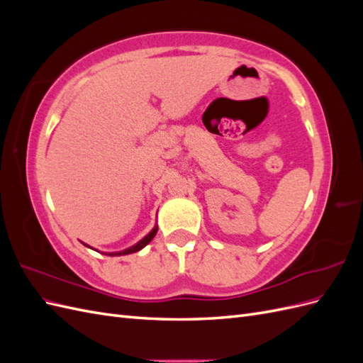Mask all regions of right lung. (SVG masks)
Wrapping results in <instances>:
<instances>
[{"mask_svg":"<svg viewBox=\"0 0 363 363\" xmlns=\"http://www.w3.org/2000/svg\"><path fill=\"white\" fill-rule=\"evenodd\" d=\"M156 233H157V225L151 230V232L142 239V240H139V242L136 244V245H133V247H130V248H127V250H123V251H118V252H104L106 256H125V255H131V252H136V251H139V250H142L144 248L145 245H148L150 242H151V239L156 236ZM86 245V244H84ZM87 247V245H86ZM91 248V247H89Z\"/></svg>","mask_w":363,"mask_h":363,"instance_id":"obj_1","label":"right lung"}]
</instances>
